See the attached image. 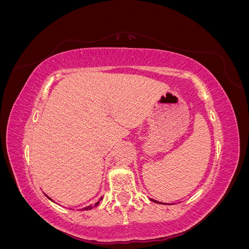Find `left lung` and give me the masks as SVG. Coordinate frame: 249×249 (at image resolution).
Here are the masks:
<instances>
[{
  "instance_id": "obj_1",
  "label": "left lung",
  "mask_w": 249,
  "mask_h": 249,
  "mask_svg": "<svg viewBox=\"0 0 249 249\" xmlns=\"http://www.w3.org/2000/svg\"><path fill=\"white\" fill-rule=\"evenodd\" d=\"M152 201H154V202H158V203H161V202H159V201H157V200H155V199H150Z\"/></svg>"
}]
</instances>
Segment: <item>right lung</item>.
<instances>
[{
    "instance_id": "right-lung-1",
    "label": "right lung",
    "mask_w": 249,
    "mask_h": 249,
    "mask_svg": "<svg viewBox=\"0 0 249 249\" xmlns=\"http://www.w3.org/2000/svg\"><path fill=\"white\" fill-rule=\"evenodd\" d=\"M46 196H47V197H48L49 199H51V200H52V198H50V197L48 196V195H47V194H46ZM101 199H102V198H101ZM101 199H100V200H101ZM100 200H99V201H97V202L95 203V205H94V206H92V205H90V206H88V207H86V208H83L82 210H91L92 208H94V207H96L97 205H99V203H100ZM52 201H53V200H52Z\"/></svg>"
}]
</instances>
